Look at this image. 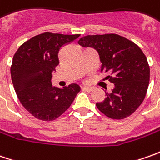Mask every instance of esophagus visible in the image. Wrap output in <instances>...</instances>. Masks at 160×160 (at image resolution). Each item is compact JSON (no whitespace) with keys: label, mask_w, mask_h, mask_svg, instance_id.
Instances as JSON below:
<instances>
[{"label":"esophagus","mask_w":160,"mask_h":160,"mask_svg":"<svg viewBox=\"0 0 160 160\" xmlns=\"http://www.w3.org/2000/svg\"><path fill=\"white\" fill-rule=\"evenodd\" d=\"M83 91H86V92H92V87H89V86H83L82 87Z\"/></svg>","instance_id":"1"}]
</instances>
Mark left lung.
<instances>
[{"instance_id":"obj_1","label":"left lung","mask_w":160,"mask_h":160,"mask_svg":"<svg viewBox=\"0 0 160 160\" xmlns=\"http://www.w3.org/2000/svg\"><path fill=\"white\" fill-rule=\"evenodd\" d=\"M78 43L92 47L99 53L101 72L115 84L107 98L97 102L98 109L112 119L131 116L144 100L150 83V66L147 58L133 42L116 34L86 35Z\"/></svg>"}]
</instances>
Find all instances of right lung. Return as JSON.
I'll return each mask as SVG.
<instances>
[{
	"label": "right lung",
	"mask_w": 160,
	"mask_h": 160,
	"mask_svg": "<svg viewBox=\"0 0 160 160\" xmlns=\"http://www.w3.org/2000/svg\"><path fill=\"white\" fill-rule=\"evenodd\" d=\"M79 36L46 32L25 42L14 54L10 68L12 83L23 107L34 118L42 121L58 118L80 92L77 83L59 89L51 81L59 63L60 48Z\"/></svg>",
	"instance_id": "1"
}]
</instances>
